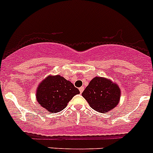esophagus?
<instances>
[{"instance_id": "obj_1", "label": "esophagus", "mask_w": 153, "mask_h": 153, "mask_svg": "<svg viewBox=\"0 0 153 153\" xmlns=\"http://www.w3.org/2000/svg\"><path fill=\"white\" fill-rule=\"evenodd\" d=\"M79 92H80V93H82V92H83V90H84V87H83V86H81V87H79Z\"/></svg>"}]
</instances>
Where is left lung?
<instances>
[{
  "mask_svg": "<svg viewBox=\"0 0 153 153\" xmlns=\"http://www.w3.org/2000/svg\"><path fill=\"white\" fill-rule=\"evenodd\" d=\"M120 89L117 83L105 77L96 76L89 82L82 96L95 111L105 113L118 105Z\"/></svg>",
  "mask_w": 153,
  "mask_h": 153,
  "instance_id": "1",
  "label": "left lung"
}]
</instances>
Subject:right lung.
<instances>
[{
  "label": "right lung",
  "mask_w": 153,
  "mask_h": 153,
  "mask_svg": "<svg viewBox=\"0 0 153 153\" xmlns=\"http://www.w3.org/2000/svg\"><path fill=\"white\" fill-rule=\"evenodd\" d=\"M77 88L61 75H49L40 82L36 89V100L50 114L61 111L74 96Z\"/></svg>",
  "instance_id": "obj_1"
}]
</instances>
